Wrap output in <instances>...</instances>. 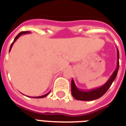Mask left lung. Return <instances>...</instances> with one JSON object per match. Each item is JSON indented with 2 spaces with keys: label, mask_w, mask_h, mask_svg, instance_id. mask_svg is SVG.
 <instances>
[{
  "label": "left lung",
  "mask_w": 126,
  "mask_h": 126,
  "mask_svg": "<svg viewBox=\"0 0 126 126\" xmlns=\"http://www.w3.org/2000/svg\"><path fill=\"white\" fill-rule=\"evenodd\" d=\"M117 67L115 71L112 74L111 77L103 86H101L99 88H95L88 91H84L81 90L77 88L75 85L74 80L72 79L71 81V94L75 99L80 101H93V100L99 99L107 91L110 86L112 85L114 80H115L116 77L117 76L118 71L119 69V51L117 49Z\"/></svg>",
  "instance_id": "left-lung-1"
}]
</instances>
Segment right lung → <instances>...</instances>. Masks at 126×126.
<instances>
[{"label": "right lung", "mask_w": 126, "mask_h": 126, "mask_svg": "<svg viewBox=\"0 0 126 126\" xmlns=\"http://www.w3.org/2000/svg\"><path fill=\"white\" fill-rule=\"evenodd\" d=\"M27 33H30V32H29V31H22V32H19V34H17V35L16 36V38H14V42H13L12 43V44H11L10 47V50H9V51H10V50H11V49H12V46H13V44H14V42H16V41L17 40V38H18L19 37V36H21V35H22V34H27ZM49 92H48V93H47V94H45V95H44L39 96V97H32V98H44V97H45L46 96H47V95L49 94Z\"/></svg>", "instance_id": "right-lung-1"}]
</instances>
